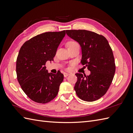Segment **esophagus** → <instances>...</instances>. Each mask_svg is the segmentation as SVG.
Masks as SVG:
<instances>
[{
	"mask_svg": "<svg viewBox=\"0 0 133 133\" xmlns=\"http://www.w3.org/2000/svg\"><path fill=\"white\" fill-rule=\"evenodd\" d=\"M63 75H64V77H67V76L69 75L70 74H69V73H66V72H64L63 73Z\"/></svg>",
	"mask_w": 133,
	"mask_h": 133,
	"instance_id": "obj_1",
	"label": "esophagus"
}]
</instances>
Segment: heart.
<instances>
[{"mask_svg": "<svg viewBox=\"0 0 133 133\" xmlns=\"http://www.w3.org/2000/svg\"><path fill=\"white\" fill-rule=\"evenodd\" d=\"M78 44L76 42L71 41V42H70L69 43H68V46H69V47L74 46H75V45H78Z\"/></svg>", "mask_w": 133, "mask_h": 133, "instance_id": "heart-1", "label": "heart"}]
</instances>
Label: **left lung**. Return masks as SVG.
I'll list each match as a JSON object with an SVG mask.
<instances>
[{
  "instance_id": "left-lung-1",
  "label": "left lung",
  "mask_w": 133,
  "mask_h": 133,
  "mask_svg": "<svg viewBox=\"0 0 133 133\" xmlns=\"http://www.w3.org/2000/svg\"><path fill=\"white\" fill-rule=\"evenodd\" d=\"M67 35L80 44L81 63L90 74H75L74 89L82 100L92 102L106 94L113 79L115 64L111 48L103 36L85 30H66Z\"/></svg>"
}]
</instances>
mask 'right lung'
Here are the masks:
<instances>
[{
    "label": "right lung",
    "instance_id": "right-lung-1",
    "mask_svg": "<svg viewBox=\"0 0 133 133\" xmlns=\"http://www.w3.org/2000/svg\"><path fill=\"white\" fill-rule=\"evenodd\" d=\"M66 31L47 32L26 41L16 59L17 79L27 97L37 103H46L57 95L63 74L49 73L46 62L54 60Z\"/></svg>",
    "mask_w": 133,
    "mask_h": 133
}]
</instances>
